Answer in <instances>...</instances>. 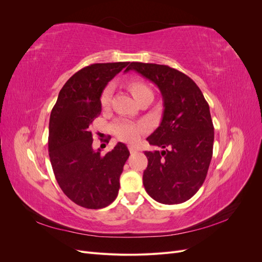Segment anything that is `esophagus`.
<instances>
[{"label": "esophagus", "mask_w": 262, "mask_h": 262, "mask_svg": "<svg viewBox=\"0 0 262 262\" xmlns=\"http://www.w3.org/2000/svg\"><path fill=\"white\" fill-rule=\"evenodd\" d=\"M128 147H129V150H130V153H131V154H133V153H137V152H138V147H137L136 145H129Z\"/></svg>", "instance_id": "obj_1"}]
</instances>
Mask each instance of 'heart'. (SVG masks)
<instances>
[{
	"label": "heart",
	"mask_w": 262,
	"mask_h": 262,
	"mask_svg": "<svg viewBox=\"0 0 262 262\" xmlns=\"http://www.w3.org/2000/svg\"><path fill=\"white\" fill-rule=\"evenodd\" d=\"M129 90L132 93L133 97L137 100L147 93H152L149 87L142 81L132 80L129 83ZM114 87L112 84H108L101 93L100 102L102 107H107L110 98H112ZM114 132L118 139L125 142H134L142 132L146 130V124L144 122H129V121H119L114 124Z\"/></svg>",
	"instance_id": "heart-1"
}]
</instances>
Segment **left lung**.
<instances>
[{
	"label": "left lung",
	"mask_w": 262,
	"mask_h": 262,
	"mask_svg": "<svg viewBox=\"0 0 262 262\" xmlns=\"http://www.w3.org/2000/svg\"><path fill=\"white\" fill-rule=\"evenodd\" d=\"M130 70L156 84L164 100L162 122L146 139L164 150L145 152L144 188L160 203L185 202L202 186L211 163L214 126L209 104L191 78L176 69L131 62L125 72Z\"/></svg>",
	"instance_id": "left-lung-1"
}]
</instances>
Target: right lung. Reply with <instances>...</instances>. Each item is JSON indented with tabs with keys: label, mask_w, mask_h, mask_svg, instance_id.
Returning a JSON list of instances; mask_svg holds the SVG:
<instances>
[{
	"label": "right lung",
	"mask_w": 262,
	"mask_h": 262,
	"mask_svg": "<svg viewBox=\"0 0 262 262\" xmlns=\"http://www.w3.org/2000/svg\"><path fill=\"white\" fill-rule=\"evenodd\" d=\"M129 62L94 63L62 87L49 121V157L64 194L80 207L101 209L118 195L119 178L130 155L123 143L107 154L93 149V121L101 113L100 96Z\"/></svg>",
	"instance_id": "obj_1"
}]
</instances>
